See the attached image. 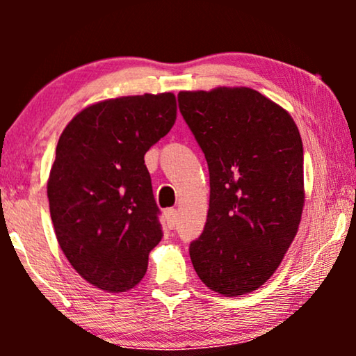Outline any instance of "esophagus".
Masks as SVG:
<instances>
[{
    "label": "esophagus",
    "mask_w": 356,
    "mask_h": 356,
    "mask_svg": "<svg viewBox=\"0 0 356 356\" xmlns=\"http://www.w3.org/2000/svg\"><path fill=\"white\" fill-rule=\"evenodd\" d=\"M165 218H167V225L170 228H173L175 225H177V222H178L177 209H168V211H165Z\"/></svg>",
    "instance_id": "34e87169"
}]
</instances>
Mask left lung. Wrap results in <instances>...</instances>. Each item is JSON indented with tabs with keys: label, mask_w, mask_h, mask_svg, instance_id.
<instances>
[{
	"label": "left lung",
	"mask_w": 356,
	"mask_h": 356,
	"mask_svg": "<svg viewBox=\"0 0 356 356\" xmlns=\"http://www.w3.org/2000/svg\"><path fill=\"white\" fill-rule=\"evenodd\" d=\"M183 120L204 152L211 199L189 256L225 296L259 289L277 270L303 212V143L286 111L248 87L179 92Z\"/></svg>",
	"instance_id": "1"
}]
</instances>
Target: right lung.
Listing matches in <instances>:
<instances>
[{
    "instance_id": "obj_1",
    "label": "right lung",
    "mask_w": 356,
    "mask_h": 356,
    "mask_svg": "<svg viewBox=\"0 0 356 356\" xmlns=\"http://www.w3.org/2000/svg\"><path fill=\"white\" fill-rule=\"evenodd\" d=\"M175 120L170 92L120 97L87 106L58 140L47 186L53 227L77 274L102 290L138 285L162 240L144 155Z\"/></svg>"
}]
</instances>
